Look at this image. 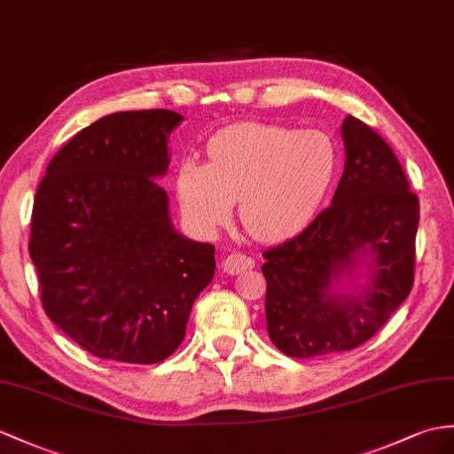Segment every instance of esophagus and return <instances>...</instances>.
I'll use <instances>...</instances> for the list:
<instances>
[{
    "label": "esophagus",
    "mask_w": 454,
    "mask_h": 454,
    "mask_svg": "<svg viewBox=\"0 0 454 454\" xmlns=\"http://www.w3.org/2000/svg\"><path fill=\"white\" fill-rule=\"evenodd\" d=\"M221 268H223L225 273L229 275H239V273H245L248 270L254 268V260L247 254H240V252H231L229 256L221 263Z\"/></svg>",
    "instance_id": "esophagus-1"
}]
</instances>
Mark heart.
<instances>
[{
  "instance_id": "1",
  "label": "heart",
  "mask_w": 454,
  "mask_h": 454,
  "mask_svg": "<svg viewBox=\"0 0 454 454\" xmlns=\"http://www.w3.org/2000/svg\"><path fill=\"white\" fill-rule=\"evenodd\" d=\"M207 163L186 160L176 192L194 225H225L233 202L247 233L258 240L289 239L310 223L337 181L340 152L324 130L242 123L219 130L206 146Z\"/></svg>"
}]
</instances>
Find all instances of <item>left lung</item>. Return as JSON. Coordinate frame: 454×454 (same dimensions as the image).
Instances as JSON below:
<instances>
[{
  "label": "left lung",
  "instance_id": "obj_1",
  "mask_svg": "<svg viewBox=\"0 0 454 454\" xmlns=\"http://www.w3.org/2000/svg\"><path fill=\"white\" fill-rule=\"evenodd\" d=\"M347 161L333 202L296 237L265 250V319L286 356L314 358L372 339L414 285L418 196L399 158L364 121H342ZM372 256V283L358 297L329 295L330 279Z\"/></svg>",
  "mask_w": 454,
  "mask_h": 454
}]
</instances>
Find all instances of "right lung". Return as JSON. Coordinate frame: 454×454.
Masks as SVG:
<instances>
[{"label":"right lung","mask_w":454,"mask_h":454,"mask_svg":"<svg viewBox=\"0 0 454 454\" xmlns=\"http://www.w3.org/2000/svg\"><path fill=\"white\" fill-rule=\"evenodd\" d=\"M169 109L98 119L51 158L32 207L28 252L48 317L90 355L158 364L184 339L215 273V248L173 229Z\"/></svg>","instance_id":"1"}]
</instances>
